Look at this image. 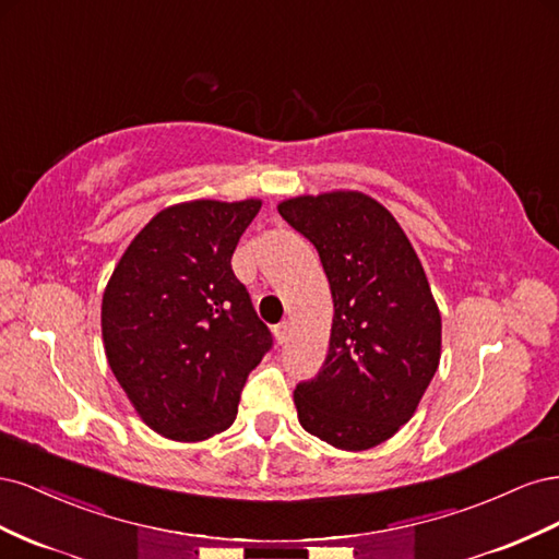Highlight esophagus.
I'll return each instance as SVG.
<instances>
[{
    "instance_id": "1",
    "label": "esophagus",
    "mask_w": 559,
    "mask_h": 559,
    "mask_svg": "<svg viewBox=\"0 0 559 559\" xmlns=\"http://www.w3.org/2000/svg\"><path fill=\"white\" fill-rule=\"evenodd\" d=\"M289 331H292L289 321H282V324L275 326V341H277L280 345H284L286 341H289Z\"/></svg>"
}]
</instances>
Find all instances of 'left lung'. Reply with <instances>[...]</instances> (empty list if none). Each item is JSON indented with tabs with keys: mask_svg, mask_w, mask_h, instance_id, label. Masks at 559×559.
I'll return each instance as SVG.
<instances>
[{
	"mask_svg": "<svg viewBox=\"0 0 559 559\" xmlns=\"http://www.w3.org/2000/svg\"><path fill=\"white\" fill-rule=\"evenodd\" d=\"M314 245L331 284L326 361L294 392L298 421L341 450H368L408 421L441 361V312L396 218L359 191L277 205Z\"/></svg>",
	"mask_w": 559,
	"mask_h": 559,
	"instance_id": "left-lung-1",
	"label": "left lung"
}]
</instances>
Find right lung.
Here are the masks:
<instances>
[{
	"label": "right lung",
	"mask_w": 559,
	"mask_h": 559,
	"mask_svg": "<svg viewBox=\"0 0 559 559\" xmlns=\"http://www.w3.org/2000/svg\"><path fill=\"white\" fill-rule=\"evenodd\" d=\"M261 200H191L134 235L103 296L107 361L156 433L226 431L247 376L273 347L230 259Z\"/></svg>",
	"instance_id": "obj_1"
}]
</instances>
